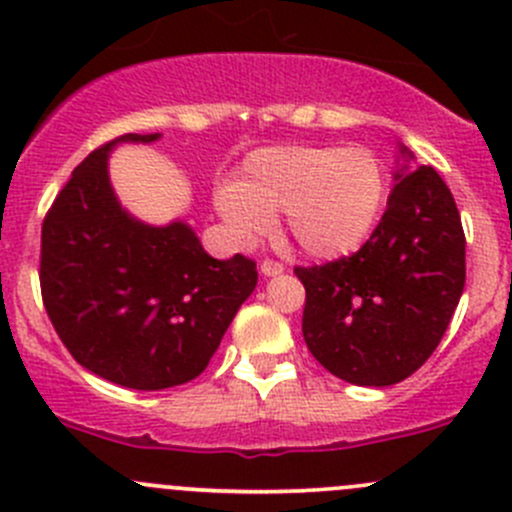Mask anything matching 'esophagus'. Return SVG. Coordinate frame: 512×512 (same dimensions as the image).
I'll list each match as a JSON object with an SVG mask.
<instances>
[{
    "instance_id": "34e87169",
    "label": "esophagus",
    "mask_w": 512,
    "mask_h": 512,
    "mask_svg": "<svg viewBox=\"0 0 512 512\" xmlns=\"http://www.w3.org/2000/svg\"><path fill=\"white\" fill-rule=\"evenodd\" d=\"M260 272L265 277L280 275V272H285V265H282V262H277V260H272V257H265V260H262V265H260Z\"/></svg>"
}]
</instances>
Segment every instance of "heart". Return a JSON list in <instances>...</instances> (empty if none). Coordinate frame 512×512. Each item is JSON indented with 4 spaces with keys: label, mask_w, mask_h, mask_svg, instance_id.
Returning <instances> with one entry per match:
<instances>
[{
    "label": "heart",
    "mask_w": 512,
    "mask_h": 512,
    "mask_svg": "<svg viewBox=\"0 0 512 512\" xmlns=\"http://www.w3.org/2000/svg\"><path fill=\"white\" fill-rule=\"evenodd\" d=\"M386 203V170L364 146H272L255 151L218 210L242 240L265 235L285 213L287 232L319 260L352 255L369 240Z\"/></svg>",
    "instance_id": "heart-1"
}]
</instances>
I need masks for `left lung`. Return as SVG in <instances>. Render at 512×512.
Masks as SVG:
<instances>
[{
  "mask_svg": "<svg viewBox=\"0 0 512 512\" xmlns=\"http://www.w3.org/2000/svg\"><path fill=\"white\" fill-rule=\"evenodd\" d=\"M294 275L307 292L302 334L314 359L349 384H399L436 352L466 287V235L451 190L431 165L404 168L354 255Z\"/></svg>",
  "mask_w": 512,
  "mask_h": 512,
  "instance_id": "obj_1",
  "label": "left lung"
}]
</instances>
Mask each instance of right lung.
Wrapping results in <instances>:
<instances>
[{"mask_svg": "<svg viewBox=\"0 0 512 512\" xmlns=\"http://www.w3.org/2000/svg\"><path fill=\"white\" fill-rule=\"evenodd\" d=\"M89 153L41 225L44 309L69 354L101 379L138 391L185 384L205 371L257 285L255 260H215L185 223L151 227L118 205L106 156Z\"/></svg>", "mask_w": 512, "mask_h": 512, "instance_id": "obj_1", "label": "right lung"}]
</instances>
